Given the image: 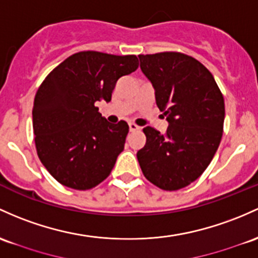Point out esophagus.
Instances as JSON below:
<instances>
[{
    "instance_id": "esophagus-1",
    "label": "esophagus",
    "mask_w": 258,
    "mask_h": 258,
    "mask_svg": "<svg viewBox=\"0 0 258 258\" xmlns=\"http://www.w3.org/2000/svg\"><path fill=\"white\" fill-rule=\"evenodd\" d=\"M128 127H130V131H131V132L138 131V130H140V126H137V124L134 123V122H130Z\"/></svg>"
}]
</instances>
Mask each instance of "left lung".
Instances as JSON below:
<instances>
[{
	"instance_id": "left-lung-1",
	"label": "left lung",
	"mask_w": 258,
	"mask_h": 258,
	"mask_svg": "<svg viewBox=\"0 0 258 258\" xmlns=\"http://www.w3.org/2000/svg\"><path fill=\"white\" fill-rule=\"evenodd\" d=\"M138 57L169 122L164 135L143 128L147 141L138 163L153 185L176 191L196 181L213 159L223 136L224 98L213 75L191 56L171 51Z\"/></svg>"
}]
</instances>
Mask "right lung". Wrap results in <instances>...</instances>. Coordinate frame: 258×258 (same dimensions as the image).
I'll return each instance as SVG.
<instances>
[{"label": "right lung", "instance_id": "1", "mask_svg": "<svg viewBox=\"0 0 258 258\" xmlns=\"http://www.w3.org/2000/svg\"><path fill=\"white\" fill-rule=\"evenodd\" d=\"M137 69L136 55L82 51L55 67L39 87L33 106L36 152L63 186L84 191L110 175L128 124L107 122L97 103H109L118 78Z\"/></svg>", "mask_w": 258, "mask_h": 258}]
</instances>
